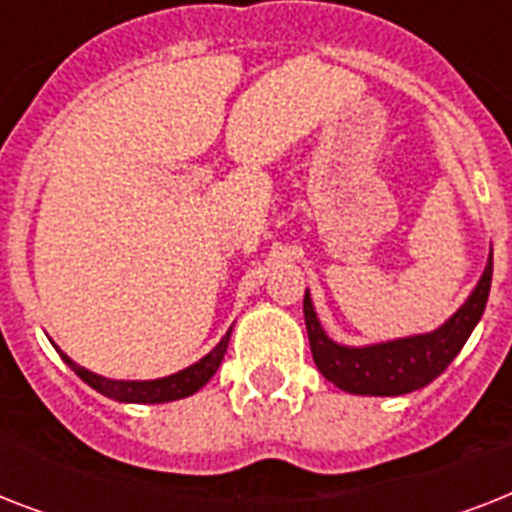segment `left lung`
<instances>
[{"label": "left lung", "mask_w": 512, "mask_h": 512, "mask_svg": "<svg viewBox=\"0 0 512 512\" xmlns=\"http://www.w3.org/2000/svg\"><path fill=\"white\" fill-rule=\"evenodd\" d=\"M489 287H492V257L468 303L444 327H438L430 335L380 342L369 348H345L329 340L316 319L311 295L305 292L303 313L313 361L329 382L358 396H404L425 388L452 364L454 356L468 342L473 327L484 316Z\"/></svg>", "instance_id": "1"}]
</instances>
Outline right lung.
I'll list each match as a JSON object with an SVG mask.
<instances>
[{
  "label": "right lung",
  "mask_w": 512,
  "mask_h": 512,
  "mask_svg": "<svg viewBox=\"0 0 512 512\" xmlns=\"http://www.w3.org/2000/svg\"><path fill=\"white\" fill-rule=\"evenodd\" d=\"M228 340H231V329L225 332V337L215 345V350H209L207 356L196 361L193 366L183 369V372L170 374V377H162V380H146V382H124V380H106L100 374L87 372L84 366L74 364L66 353H60L63 361H66L71 369H74L79 377H82L90 388H95L98 393L108 398H116V401H127V404H164V401H177V398H185L196 393L199 388H204L209 382V377L217 372V366L223 361L225 350H228Z\"/></svg>",
  "instance_id": "right-lung-1"
}]
</instances>
